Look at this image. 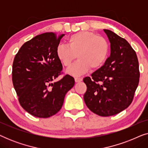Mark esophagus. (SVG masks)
<instances>
[{
	"mask_svg": "<svg viewBox=\"0 0 148 148\" xmlns=\"http://www.w3.org/2000/svg\"><path fill=\"white\" fill-rule=\"evenodd\" d=\"M82 81V78L81 77H75V82L76 83H78V82H80Z\"/></svg>",
	"mask_w": 148,
	"mask_h": 148,
	"instance_id": "obj_1",
	"label": "esophagus"
}]
</instances>
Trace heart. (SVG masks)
Wrapping results in <instances>:
<instances>
[{
	"label": "heart",
	"mask_w": 148,
	"mask_h": 148,
	"mask_svg": "<svg viewBox=\"0 0 148 148\" xmlns=\"http://www.w3.org/2000/svg\"><path fill=\"white\" fill-rule=\"evenodd\" d=\"M110 52V46L106 38L91 32H80L67 39V45L60 44L56 50L60 62L69 67L76 57L78 60L66 71L71 75L79 76L90 68L98 69L105 63Z\"/></svg>",
	"instance_id": "obj_1"
}]
</instances>
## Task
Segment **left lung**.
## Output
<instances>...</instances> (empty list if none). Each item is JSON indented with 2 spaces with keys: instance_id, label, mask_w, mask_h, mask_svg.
Instances as JSON below:
<instances>
[{
  "instance_id": "obj_1",
  "label": "left lung",
  "mask_w": 148,
  "mask_h": 148,
  "mask_svg": "<svg viewBox=\"0 0 148 148\" xmlns=\"http://www.w3.org/2000/svg\"><path fill=\"white\" fill-rule=\"evenodd\" d=\"M110 43V54L103 66L84 79L86 106L101 116L116 114L126 109L139 81L136 52L129 42L110 30L104 29Z\"/></svg>"
}]
</instances>
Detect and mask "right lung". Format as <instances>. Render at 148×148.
<instances>
[{"mask_svg":"<svg viewBox=\"0 0 148 148\" xmlns=\"http://www.w3.org/2000/svg\"><path fill=\"white\" fill-rule=\"evenodd\" d=\"M63 36L52 32L36 36L23 44L14 58L12 80L20 104L38 118L56 114L75 84L69 75L52 82L62 69L56 50Z\"/></svg>","mask_w":148,"mask_h":148,"instance_id":"1","label":"right lung"}]
</instances>
